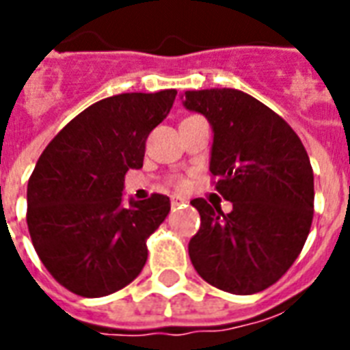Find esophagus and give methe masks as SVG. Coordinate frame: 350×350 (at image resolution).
Here are the masks:
<instances>
[{"instance_id": "esophagus-1", "label": "esophagus", "mask_w": 350, "mask_h": 350, "mask_svg": "<svg viewBox=\"0 0 350 350\" xmlns=\"http://www.w3.org/2000/svg\"><path fill=\"white\" fill-rule=\"evenodd\" d=\"M183 203H187V198L178 196V194H174V196L170 198V207H172V208L180 207V205H183Z\"/></svg>"}]
</instances>
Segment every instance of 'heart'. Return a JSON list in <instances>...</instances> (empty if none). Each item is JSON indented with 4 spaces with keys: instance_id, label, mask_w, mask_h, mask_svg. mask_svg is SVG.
I'll return each mask as SVG.
<instances>
[{
    "instance_id": "obj_1",
    "label": "heart",
    "mask_w": 350,
    "mask_h": 350,
    "mask_svg": "<svg viewBox=\"0 0 350 350\" xmlns=\"http://www.w3.org/2000/svg\"><path fill=\"white\" fill-rule=\"evenodd\" d=\"M172 183H174L176 189H187V187H189V181H187L185 178H181V176L174 178V181H172Z\"/></svg>"
}]
</instances>
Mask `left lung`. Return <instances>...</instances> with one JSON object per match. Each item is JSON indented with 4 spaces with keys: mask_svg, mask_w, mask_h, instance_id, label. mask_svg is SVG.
<instances>
[{
    "mask_svg": "<svg viewBox=\"0 0 350 350\" xmlns=\"http://www.w3.org/2000/svg\"><path fill=\"white\" fill-rule=\"evenodd\" d=\"M183 105L214 132L211 172L221 207L192 200L202 225L189 243L198 274L230 294L276 283L304 249L314 214V174L298 134L252 96L236 89L187 90Z\"/></svg>",
    "mask_w": 350,
    "mask_h": 350,
    "instance_id": "1",
    "label": "left lung"
}]
</instances>
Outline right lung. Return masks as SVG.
Segmentation results:
<instances>
[{
  "mask_svg": "<svg viewBox=\"0 0 350 350\" xmlns=\"http://www.w3.org/2000/svg\"><path fill=\"white\" fill-rule=\"evenodd\" d=\"M174 89L126 92L68 121L36 163L27 187V225L36 252L57 283L85 298L126 287L147 261V238L170 200L123 203L129 169H142L145 142L167 118Z\"/></svg>",
  "mask_w": 350,
  "mask_h": 350,
  "instance_id": "1",
  "label": "right lung"
}]
</instances>
